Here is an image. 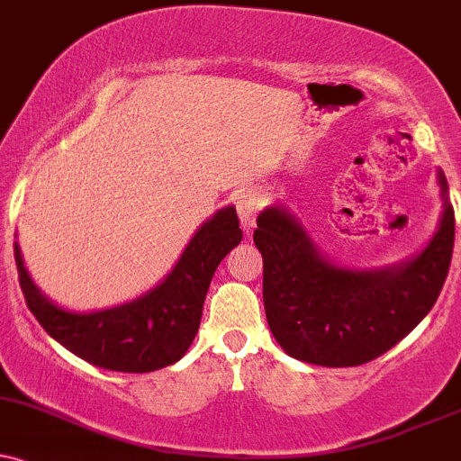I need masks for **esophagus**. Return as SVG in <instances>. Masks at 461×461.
Segmentation results:
<instances>
[{
    "mask_svg": "<svg viewBox=\"0 0 461 461\" xmlns=\"http://www.w3.org/2000/svg\"><path fill=\"white\" fill-rule=\"evenodd\" d=\"M235 204H237V213H240L241 224L246 226V229H250L254 220H257L258 211L263 207V194L258 192V189H243L240 196H237Z\"/></svg>",
    "mask_w": 461,
    "mask_h": 461,
    "instance_id": "34e87169",
    "label": "esophagus"
}]
</instances>
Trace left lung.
I'll list each match as a JSON object with an SVG mask.
<instances>
[{"mask_svg": "<svg viewBox=\"0 0 461 461\" xmlns=\"http://www.w3.org/2000/svg\"><path fill=\"white\" fill-rule=\"evenodd\" d=\"M445 211L419 257L391 269L354 272L321 258L302 226L278 207L257 218L263 254V302L269 330L297 360L321 366L365 365L419 326L451 267L456 213L438 172Z\"/></svg>", "mask_w": 461, "mask_h": 461, "instance_id": "1", "label": "left lung"}]
</instances>
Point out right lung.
<instances>
[{
  "mask_svg": "<svg viewBox=\"0 0 461 461\" xmlns=\"http://www.w3.org/2000/svg\"><path fill=\"white\" fill-rule=\"evenodd\" d=\"M240 241L237 211L221 209L200 226L164 283L131 304L90 315L51 304L27 276L16 243L14 261L27 308L59 345L101 369L149 373L185 356L198 332L211 278Z\"/></svg>",
  "mask_w": 461,
  "mask_h": 461,
  "instance_id": "obj_1",
  "label": "right lung"
}]
</instances>
